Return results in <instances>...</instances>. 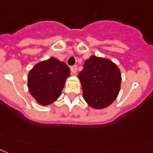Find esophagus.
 <instances>
[{"instance_id":"esophagus-1","label":"esophagus","mask_w":153,"mask_h":153,"mask_svg":"<svg viewBox=\"0 0 153 153\" xmlns=\"http://www.w3.org/2000/svg\"><path fill=\"white\" fill-rule=\"evenodd\" d=\"M71 71L73 74H76V71H77V66L76 65H72L71 66Z\"/></svg>"}]
</instances>
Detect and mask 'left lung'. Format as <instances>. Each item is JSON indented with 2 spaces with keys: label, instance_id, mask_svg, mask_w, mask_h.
Listing matches in <instances>:
<instances>
[{
  "label": "left lung",
  "instance_id": "obj_1",
  "mask_svg": "<svg viewBox=\"0 0 153 153\" xmlns=\"http://www.w3.org/2000/svg\"><path fill=\"white\" fill-rule=\"evenodd\" d=\"M78 77L83 98L90 107L103 108L115 100L121 83L120 69L111 60L91 56L85 61Z\"/></svg>",
  "mask_w": 153,
  "mask_h": 153
}]
</instances>
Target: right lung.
<instances>
[{
  "instance_id": "right-lung-1",
  "label": "right lung",
  "mask_w": 153,
  "mask_h": 153,
  "mask_svg": "<svg viewBox=\"0 0 153 153\" xmlns=\"http://www.w3.org/2000/svg\"><path fill=\"white\" fill-rule=\"evenodd\" d=\"M70 68L63 61L54 57L41 61L28 73V90L42 105L55 102L61 94Z\"/></svg>"
}]
</instances>
